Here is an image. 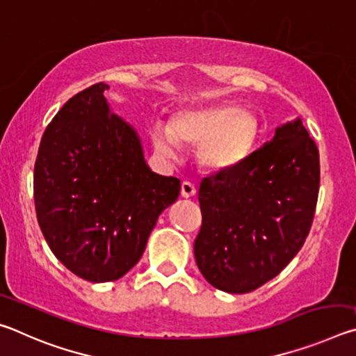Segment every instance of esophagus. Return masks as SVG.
<instances>
[{
    "label": "esophagus",
    "instance_id": "34e87169",
    "mask_svg": "<svg viewBox=\"0 0 356 356\" xmlns=\"http://www.w3.org/2000/svg\"><path fill=\"white\" fill-rule=\"evenodd\" d=\"M180 193H182L184 197H191L196 195V186L193 185L191 182H184L182 188H180Z\"/></svg>",
    "mask_w": 356,
    "mask_h": 356
}]
</instances>
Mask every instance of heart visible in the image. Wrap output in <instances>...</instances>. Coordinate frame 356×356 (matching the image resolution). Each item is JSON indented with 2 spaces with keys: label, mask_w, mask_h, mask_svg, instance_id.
Returning <instances> with one entry per match:
<instances>
[{
  "label": "heart",
  "mask_w": 356,
  "mask_h": 356,
  "mask_svg": "<svg viewBox=\"0 0 356 356\" xmlns=\"http://www.w3.org/2000/svg\"><path fill=\"white\" fill-rule=\"evenodd\" d=\"M257 138V118L232 104L185 108L172 114L170 127H152V143L160 154L174 156L177 143L197 147V163L210 172L243 165L254 152Z\"/></svg>",
  "instance_id": "heart-1"
}]
</instances>
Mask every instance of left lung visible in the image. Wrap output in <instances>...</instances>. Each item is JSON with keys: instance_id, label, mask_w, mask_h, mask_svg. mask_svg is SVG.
Masks as SVG:
<instances>
[{"instance_id": "8db88e82", "label": "left lung", "mask_w": 356, "mask_h": 356, "mask_svg": "<svg viewBox=\"0 0 356 356\" xmlns=\"http://www.w3.org/2000/svg\"><path fill=\"white\" fill-rule=\"evenodd\" d=\"M318 184V149L300 119L236 170L202 179L195 257L204 278L229 293L273 280L308 237Z\"/></svg>"}]
</instances>
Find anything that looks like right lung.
Instances as JSON below:
<instances>
[{
	"label": "right lung",
	"mask_w": 356,
	"mask_h": 356,
	"mask_svg": "<svg viewBox=\"0 0 356 356\" xmlns=\"http://www.w3.org/2000/svg\"><path fill=\"white\" fill-rule=\"evenodd\" d=\"M97 83L65 102L42 136L34 204L48 246L72 273L116 281L135 267L180 180L150 171L140 136Z\"/></svg>",
	"instance_id": "right-lung-1"
}]
</instances>
